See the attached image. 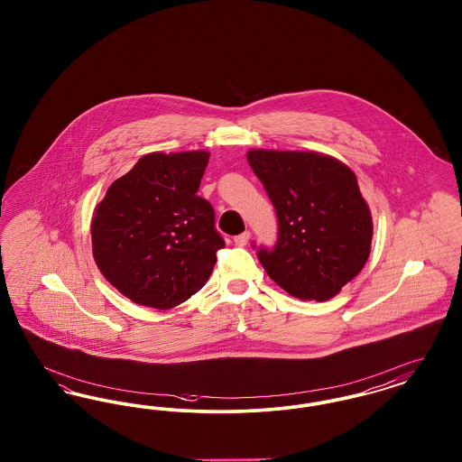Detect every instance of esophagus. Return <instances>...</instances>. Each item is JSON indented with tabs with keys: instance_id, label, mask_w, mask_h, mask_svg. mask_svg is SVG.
<instances>
[{
	"instance_id": "esophagus-1",
	"label": "esophagus",
	"mask_w": 462,
	"mask_h": 462,
	"mask_svg": "<svg viewBox=\"0 0 462 462\" xmlns=\"http://www.w3.org/2000/svg\"><path fill=\"white\" fill-rule=\"evenodd\" d=\"M249 239H251V234L245 230L244 234H241V236H237L236 239H234V242H236V245H239V247H244L247 242H249Z\"/></svg>"
}]
</instances>
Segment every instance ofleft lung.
<instances>
[{
  "label": "left lung",
  "instance_id": "8db88e82",
  "mask_svg": "<svg viewBox=\"0 0 462 462\" xmlns=\"http://www.w3.org/2000/svg\"><path fill=\"white\" fill-rule=\"evenodd\" d=\"M272 200L279 239L258 249L268 277L300 300L328 301L371 254L373 217L356 176L341 161L310 151L247 152Z\"/></svg>",
  "mask_w": 462,
  "mask_h": 462
}]
</instances>
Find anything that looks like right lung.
Listing matches in <instances>:
<instances>
[{"instance_id": "obj_1", "label": "right lung", "mask_w": 462, "mask_h": 462, "mask_svg": "<svg viewBox=\"0 0 462 462\" xmlns=\"http://www.w3.org/2000/svg\"><path fill=\"white\" fill-rule=\"evenodd\" d=\"M208 159L206 151L143 155L95 208V263L133 303L170 310L208 282L225 245L213 206L198 196Z\"/></svg>"}]
</instances>
